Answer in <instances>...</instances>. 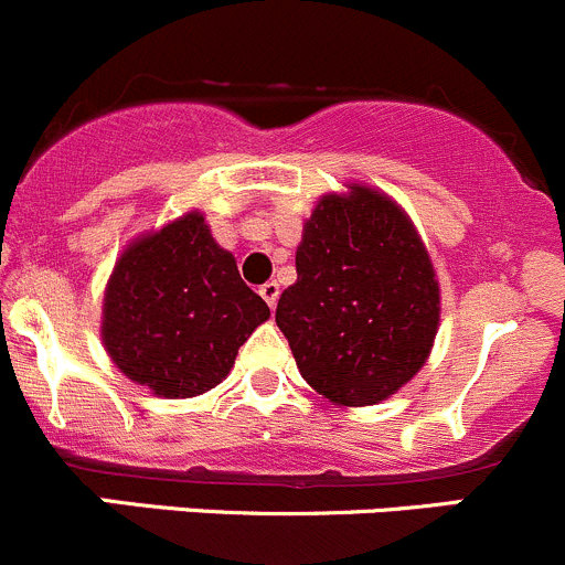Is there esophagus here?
I'll use <instances>...</instances> for the list:
<instances>
[{
  "instance_id": "1",
  "label": "esophagus",
  "mask_w": 565,
  "mask_h": 565,
  "mask_svg": "<svg viewBox=\"0 0 565 565\" xmlns=\"http://www.w3.org/2000/svg\"><path fill=\"white\" fill-rule=\"evenodd\" d=\"M260 296H264L266 305H269L271 310H275V307H277V299H280V285H277L275 280L264 282V285H260Z\"/></svg>"
}]
</instances>
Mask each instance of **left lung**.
Masks as SVG:
<instances>
[{"label":"left lung","mask_w":565,"mask_h":565,"mask_svg":"<svg viewBox=\"0 0 565 565\" xmlns=\"http://www.w3.org/2000/svg\"><path fill=\"white\" fill-rule=\"evenodd\" d=\"M277 327L299 373L340 406H373L423 367L439 327V285L404 211L351 186L327 194L305 222L296 282Z\"/></svg>","instance_id":"left-lung-1"}]
</instances>
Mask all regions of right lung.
<instances>
[{
    "label": "right lung",
    "instance_id": "obj_1",
    "mask_svg": "<svg viewBox=\"0 0 565 565\" xmlns=\"http://www.w3.org/2000/svg\"><path fill=\"white\" fill-rule=\"evenodd\" d=\"M269 318L231 253L200 214L134 242L104 294V345L131 382L192 398L231 373L238 349Z\"/></svg>",
    "mask_w": 565,
    "mask_h": 565
}]
</instances>
